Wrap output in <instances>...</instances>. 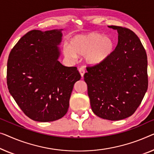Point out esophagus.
<instances>
[{
	"label": "esophagus",
	"mask_w": 154,
	"mask_h": 154,
	"mask_svg": "<svg viewBox=\"0 0 154 154\" xmlns=\"http://www.w3.org/2000/svg\"><path fill=\"white\" fill-rule=\"evenodd\" d=\"M79 73H80V75H81L82 77H83L84 75V73H85L84 68L83 67H81V68H80L79 69Z\"/></svg>",
	"instance_id": "obj_1"
}]
</instances>
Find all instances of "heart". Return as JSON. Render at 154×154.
Masks as SVG:
<instances>
[{"label":"heart","instance_id":"heart-1","mask_svg":"<svg viewBox=\"0 0 154 154\" xmlns=\"http://www.w3.org/2000/svg\"><path fill=\"white\" fill-rule=\"evenodd\" d=\"M114 49V41L109 36L97 32H90L73 37L68 46L63 48V54L70 60L77 56H86V61L91 66L104 62Z\"/></svg>","mask_w":154,"mask_h":154}]
</instances>
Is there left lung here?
Returning <instances> with one entry per match:
<instances>
[{"label": "left lung", "mask_w": 154, "mask_h": 154, "mask_svg": "<svg viewBox=\"0 0 154 154\" xmlns=\"http://www.w3.org/2000/svg\"><path fill=\"white\" fill-rule=\"evenodd\" d=\"M108 27L118 31V45L104 62L87 67L84 77L92 111L115 121L132 116L141 104L148 88L147 56L134 32Z\"/></svg>", "instance_id": "1"}]
</instances>
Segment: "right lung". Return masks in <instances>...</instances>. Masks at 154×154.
Here are the masks:
<instances>
[{"label":"right lung","mask_w":154,"mask_h":154,"mask_svg":"<svg viewBox=\"0 0 154 154\" xmlns=\"http://www.w3.org/2000/svg\"><path fill=\"white\" fill-rule=\"evenodd\" d=\"M61 31H29L9 55V92L34 121L52 122L65 116L74 84L81 79L77 67H66L58 61Z\"/></svg>","instance_id":"1"}]
</instances>
